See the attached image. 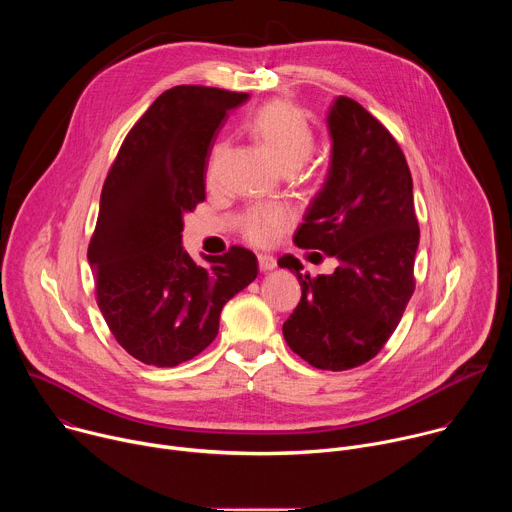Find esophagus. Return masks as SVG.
I'll return each mask as SVG.
<instances>
[{"label":"esophagus","instance_id":"34e87169","mask_svg":"<svg viewBox=\"0 0 512 512\" xmlns=\"http://www.w3.org/2000/svg\"><path fill=\"white\" fill-rule=\"evenodd\" d=\"M257 259H259V269H261V271H271V269L277 267V261H275L273 255H263V253H261Z\"/></svg>","mask_w":512,"mask_h":512}]
</instances>
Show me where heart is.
<instances>
[{
	"mask_svg": "<svg viewBox=\"0 0 512 512\" xmlns=\"http://www.w3.org/2000/svg\"><path fill=\"white\" fill-rule=\"evenodd\" d=\"M249 135L269 154L281 170H298L314 152V131L298 107L287 101H269L259 107L245 123ZM225 143L218 141L210 152L206 176L212 182L221 168ZM291 223L285 206L253 208L243 218V235L255 245H271Z\"/></svg>",
	"mask_w": 512,
	"mask_h": 512,
	"instance_id": "1",
	"label": "heart"
}]
</instances>
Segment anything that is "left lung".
<instances>
[{
  "instance_id": "8db88e82",
  "label": "left lung",
  "mask_w": 512,
  "mask_h": 512,
  "mask_svg": "<svg viewBox=\"0 0 512 512\" xmlns=\"http://www.w3.org/2000/svg\"><path fill=\"white\" fill-rule=\"evenodd\" d=\"M326 121L330 168L294 243L336 257L338 267L312 279L294 255L279 257L302 285L283 336L312 367L348 371L377 356L401 322L419 227L411 172L387 127L348 97L334 99Z\"/></svg>"
}]
</instances>
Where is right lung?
<instances>
[{"label": "right lung", "instance_id": "obj_1", "mask_svg": "<svg viewBox=\"0 0 512 512\" xmlns=\"http://www.w3.org/2000/svg\"><path fill=\"white\" fill-rule=\"evenodd\" d=\"M247 93L180 85L162 93L121 143L89 243L97 306L115 340L152 367H176L218 334L223 306L257 277L245 247L206 257L182 247L184 214L206 198L216 131Z\"/></svg>", "mask_w": 512, "mask_h": 512}]
</instances>
